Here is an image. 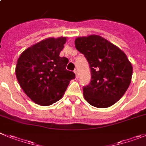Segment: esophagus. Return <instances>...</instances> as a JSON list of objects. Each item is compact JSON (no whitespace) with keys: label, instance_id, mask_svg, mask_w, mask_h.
<instances>
[{"label":"esophagus","instance_id":"obj_1","mask_svg":"<svg viewBox=\"0 0 146 146\" xmlns=\"http://www.w3.org/2000/svg\"><path fill=\"white\" fill-rule=\"evenodd\" d=\"M74 73H75V74H76V77H77V78H78V77H79L78 70H77V69H74Z\"/></svg>","mask_w":146,"mask_h":146}]
</instances>
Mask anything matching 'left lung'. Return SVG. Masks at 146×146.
Here are the masks:
<instances>
[{
    "mask_svg": "<svg viewBox=\"0 0 146 146\" xmlns=\"http://www.w3.org/2000/svg\"><path fill=\"white\" fill-rule=\"evenodd\" d=\"M74 43L91 72V81L83 88L85 99L96 108L111 106L124 96L131 82L132 66L126 54L96 35L77 37Z\"/></svg>",
    "mask_w": 146,
    "mask_h": 146,
    "instance_id": "obj_1",
    "label": "left lung"
}]
</instances>
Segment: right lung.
Segmentation results:
<instances>
[{"instance_id":"right-lung-1","label":"right lung","mask_w":146,"mask_h":146,"mask_svg":"<svg viewBox=\"0 0 146 146\" xmlns=\"http://www.w3.org/2000/svg\"><path fill=\"white\" fill-rule=\"evenodd\" d=\"M66 41V37H49L20 55L16 76L21 89L35 104L46 106L58 101L75 78L74 72L66 69L68 58L59 56Z\"/></svg>"}]
</instances>
